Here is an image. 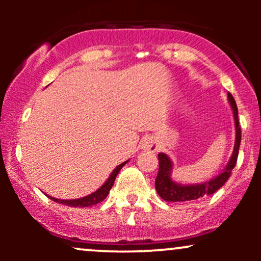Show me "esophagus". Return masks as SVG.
<instances>
[{"label":"esophagus","instance_id":"34e87169","mask_svg":"<svg viewBox=\"0 0 261 261\" xmlns=\"http://www.w3.org/2000/svg\"><path fill=\"white\" fill-rule=\"evenodd\" d=\"M146 148L149 149V151H155V149H157V146H155L154 141L148 140L147 142H146Z\"/></svg>","mask_w":261,"mask_h":261}]
</instances>
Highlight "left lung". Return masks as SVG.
I'll use <instances>...</instances> for the list:
<instances>
[{
    "mask_svg": "<svg viewBox=\"0 0 261 261\" xmlns=\"http://www.w3.org/2000/svg\"><path fill=\"white\" fill-rule=\"evenodd\" d=\"M228 100L232 106L233 115H234L236 122V145L234 151H233L232 157H230L229 163L227 164L226 169L217 175L216 178L211 179L207 182L196 185H182L174 182L170 179V170H172V162L168 158V155L164 153H158V161H160V169H158L157 178H155V190L158 195L162 199L168 202H179V201H190V200H196L199 197L212 195L220 189L223 187L224 182L228 180V178L232 174V169L236 167L237 158L239 153V145L242 140V131L239 126L238 119V108H237L236 100L233 95L228 93Z\"/></svg>",
    "mask_w": 261,
    "mask_h": 261,
    "instance_id": "obj_1",
    "label": "left lung"
}]
</instances>
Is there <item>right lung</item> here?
Wrapping results in <instances>:
<instances>
[{
    "label": "right lung",
    "instance_id": "1",
    "mask_svg": "<svg viewBox=\"0 0 261 261\" xmlns=\"http://www.w3.org/2000/svg\"><path fill=\"white\" fill-rule=\"evenodd\" d=\"M126 163H127V161L124 162V163L119 164V166L113 170V173H112V174H110L109 179H108V180L104 182L103 187H101L100 189H98V190L95 191V193L91 194V195L85 196V197H82V199H77V200H59V199H54V197H51V196H49V199L54 200V201H55V202L61 203V205L72 206V207H88V206L97 205V203L101 202L108 196V194H109L110 189H112V187H113L114 181H115L116 175H118V173L120 172V169Z\"/></svg>",
    "mask_w": 261,
    "mask_h": 261
}]
</instances>
